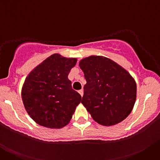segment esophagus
<instances>
[{
	"instance_id": "esophagus-1",
	"label": "esophagus",
	"mask_w": 160,
	"mask_h": 160,
	"mask_svg": "<svg viewBox=\"0 0 160 160\" xmlns=\"http://www.w3.org/2000/svg\"><path fill=\"white\" fill-rule=\"evenodd\" d=\"M78 93H79V94H80V95H81L82 97V95H83V90H80L78 91Z\"/></svg>"
}]
</instances>
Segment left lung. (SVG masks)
I'll use <instances>...</instances> for the list:
<instances>
[{
    "instance_id": "obj_1",
    "label": "left lung",
    "mask_w": 160,
    "mask_h": 160,
    "mask_svg": "<svg viewBox=\"0 0 160 160\" xmlns=\"http://www.w3.org/2000/svg\"><path fill=\"white\" fill-rule=\"evenodd\" d=\"M87 84L82 99L93 119L103 126L122 122L136 100V83L128 71L103 56H90L79 62Z\"/></svg>"
}]
</instances>
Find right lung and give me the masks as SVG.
<instances>
[{"label": "right lung", "instance_id": "obj_1", "mask_svg": "<svg viewBox=\"0 0 160 160\" xmlns=\"http://www.w3.org/2000/svg\"><path fill=\"white\" fill-rule=\"evenodd\" d=\"M77 58L54 53L44 60L26 77L22 90L24 107L33 121L48 128L67 125L81 102L68 79Z\"/></svg>", "mask_w": 160, "mask_h": 160}]
</instances>
